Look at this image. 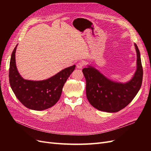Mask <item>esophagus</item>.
I'll use <instances>...</instances> for the list:
<instances>
[{"label": "esophagus", "mask_w": 151, "mask_h": 151, "mask_svg": "<svg viewBox=\"0 0 151 151\" xmlns=\"http://www.w3.org/2000/svg\"><path fill=\"white\" fill-rule=\"evenodd\" d=\"M85 65V63L84 61H81L77 63V67L78 68H82Z\"/></svg>", "instance_id": "esophagus-1"}]
</instances>
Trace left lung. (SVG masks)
<instances>
[{
  "instance_id": "8db88e82",
  "label": "left lung",
  "mask_w": 151,
  "mask_h": 151,
  "mask_svg": "<svg viewBox=\"0 0 151 151\" xmlns=\"http://www.w3.org/2000/svg\"><path fill=\"white\" fill-rule=\"evenodd\" d=\"M137 52V70L132 79L126 83L108 79L94 67L84 68L86 80V96L89 102L98 110L113 113L119 111L129 104L139 92L142 86L143 69L139 50Z\"/></svg>"
}]
</instances>
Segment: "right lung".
Instances as JSON below:
<instances>
[{
  "mask_svg": "<svg viewBox=\"0 0 151 151\" xmlns=\"http://www.w3.org/2000/svg\"><path fill=\"white\" fill-rule=\"evenodd\" d=\"M14 49L10 60L9 83L16 98L24 106L33 110L47 109L55 104L60 99L63 87L74 70V65L65 68L50 78L40 81L24 79L17 71Z\"/></svg>",
  "mask_w": 151,
  "mask_h": 151,
  "instance_id": "obj_1",
  "label": "right lung"
}]
</instances>
